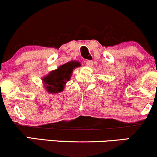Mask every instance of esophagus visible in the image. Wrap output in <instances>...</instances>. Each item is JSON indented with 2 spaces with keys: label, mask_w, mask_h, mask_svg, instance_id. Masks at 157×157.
I'll return each mask as SVG.
<instances>
[{
  "label": "esophagus",
  "mask_w": 157,
  "mask_h": 157,
  "mask_svg": "<svg viewBox=\"0 0 157 157\" xmlns=\"http://www.w3.org/2000/svg\"><path fill=\"white\" fill-rule=\"evenodd\" d=\"M86 64L88 66H89L90 68H93V66H94V63H93V61H91V60H86Z\"/></svg>",
  "instance_id": "esophagus-1"
}]
</instances>
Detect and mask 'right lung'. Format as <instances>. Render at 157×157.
Listing matches in <instances>:
<instances>
[{"instance_id":"add662e5","label":"right lung","mask_w":157,"mask_h":157,"mask_svg":"<svg viewBox=\"0 0 157 157\" xmlns=\"http://www.w3.org/2000/svg\"><path fill=\"white\" fill-rule=\"evenodd\" d=\"M80 66L79 61L71 60L61 65L57 69L52 70L42 78L46 91L51 94L60 93L63 91L66 84L71 79L73 70Z\"/></svg>"}]
</instances>
